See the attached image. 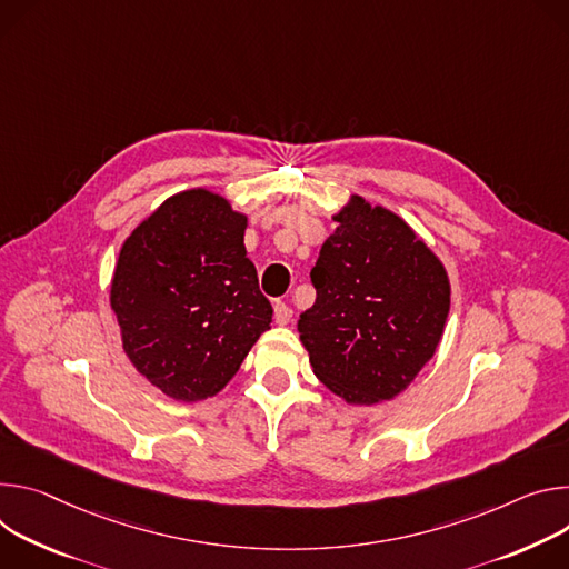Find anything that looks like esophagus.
Returning <instances> with one entry per match:
<instances>
[{
	"instance_id": "esophagus-1",
	"label": "esophagus",
	"mask_w": 569,
	"mask_h": 569,
	"mask_svg": "<svg viewBox=\"0 0 569 569\" xmlns=\"http://www.w3.org/2000/svg\"><path fill=\"white\" fill-rule=\"evenodd\" d=\"M273 309H276V323L278 326H287L289 321H291V317H293V309L289 307V305H284V302H276L273 305Z\"/></svg>"
}]
</instances>
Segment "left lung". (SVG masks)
Masks as SVG:
<instances>
[{"label": "left lung", "mask_w": 569, "mask_h": 569, "mask_svg": "<svg viewBox=\"0 0 569 569\" xmlns=\"http://www.w3.org/2000/svg\"><path fill=\"white\" fill-rule=\"evenodd\" d=\"M298 332L313 375L348 405L402 393L433 357L450 311V278L391 210L350 197L332 217Z\"/></svg>", "instance_id": "1"}]
</instances>
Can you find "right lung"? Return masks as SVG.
<instances>
[{
  "mask_svg": "<svg viewBox=\"0 0 569 569\" xmlns=\"http://www.w3.org/2000/svg\"><path fill=\"white\" fill-rule=\"evenodd\" d=\"M246 214L208 189L167 199L123 241L110 284L123 352L178 402L217 396L271 328Z\"/></svg>",
  "mask_w": 569,
  "mask_h": 569,
  "instance_id": "1",
  "label": "right lung"
}]
</instances>
